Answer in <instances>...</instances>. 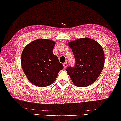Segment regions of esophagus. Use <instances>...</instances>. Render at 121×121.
Returning a JSON list of instances; mask_svg holds the SVG:
<instances>
[{
	"label": "esophagus",
	"mask_w": 121,
	"mask_h": 121,
	"mask_svg": "<svg viewBox=\"0 0 121 121\" xmlns=\"http://www.w3.org/2000/svg\"><path fill=\"white\" fill-rule=\"evenodd\" d=\"M67 65H68V64H67V62H65L64 63H63V67H64V68H66Z\"/></svg>",
	"instance_id": "esophagus-1"
}]
</instances>
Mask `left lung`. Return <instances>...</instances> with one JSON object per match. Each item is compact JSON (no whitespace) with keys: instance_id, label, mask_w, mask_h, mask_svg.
<instances>
[{"instance_id":"1","label":"left lung","mask_w":121,"mask_h":121,"mask_svg":"<svg viewBox=\"0 0 121 121\" xmlns=\"http://www.w3.org/2000/svg\"><path fill=\"white\" fill-rule=\"evenodd\" d=\"M68 45L74 56V67L67 72L73 83L77 87H87L97 79L104 64V54L101 45L89 38L69 42Z\"/></svg>"}]
</instances>
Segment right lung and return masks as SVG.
<instances>
[{"mask_svg":"<svg viewBox=\"0 0 121 121\" xmlns=\"http://www.w3.org/2000/svg\"><path fill=\"white\" fill-rule=\"evenodd\" d=\"M56 43L52 40L38 39L26 45L22 53L23 72L30 83L44 87L53 83L59 72L63 69L57 56L53 53Z\"/></svg>","mask_w":121,"mask_h":121,"instance_id":"obj_1","label":"right lung"}]
</instances>
